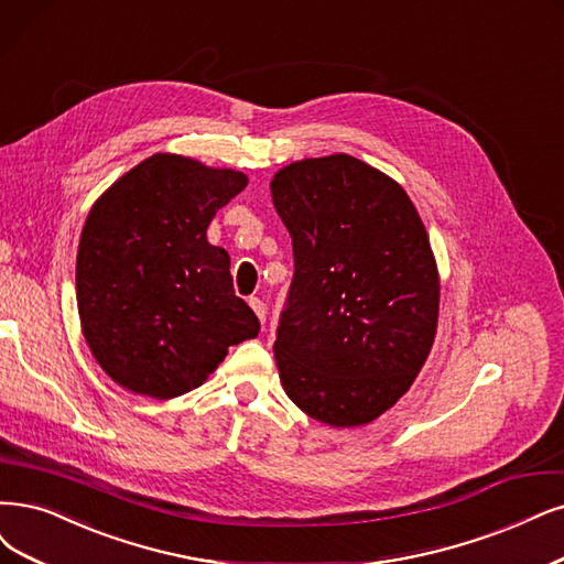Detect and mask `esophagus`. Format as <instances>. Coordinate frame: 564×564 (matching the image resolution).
<instances>
[{"instance_id":"1","label":"esophagus","mask_w":564,"mask_h":564,"mask_svg":"<svg viewBox=\"0 0 564 564\" xmlns=\"http://www.w3.org/2000/svg\"><path fill=\"white\" fill-rule=\"evenodd\" d=\"M248 304H250V308L256 311V316L260 318V323H264L267 321V304L260 297H250Z\"/></svg>"}]
</instances>
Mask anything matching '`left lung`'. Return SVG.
Returning a JSON list of instances; mask_svg holds the SVG:
<instances>
[{
    "mask_svg": "<svg viewBox=\"0 0 564 564\" xmlns=\"http://www.w3.org/2000/svg\"><path fill=\"white\" fill-rule=\"evenodd\" d=\"M295 274L276 327L283 390L332 427L379 419L425 365L440 276L402 185L350 155L288 164L271 181Z\"/></svg>",
    "mask_w": 564,
    "mask_h": 564,
    "instance_id": "1",
    "label": "left lung"
}]
</instances>
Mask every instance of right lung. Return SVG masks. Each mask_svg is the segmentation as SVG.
<instances>
[{"mask_svg":"<svg viewBox=\"0 0 564 564\" xmlns=\"http://www.w3.org/2000/svg\"><path fill=\"white\" fill-rule=\"evenodd\" d=\"M246 183L241 172L158 153L90 208L76 256L78 316L118 386L178 398L202 386L229 346L258 337L227 250L206 241L208 223Z\"/></svg>","mask_w":564,"mask_h":564,"instance_id":"add662e5","label":"right lung"}]
</instances>
